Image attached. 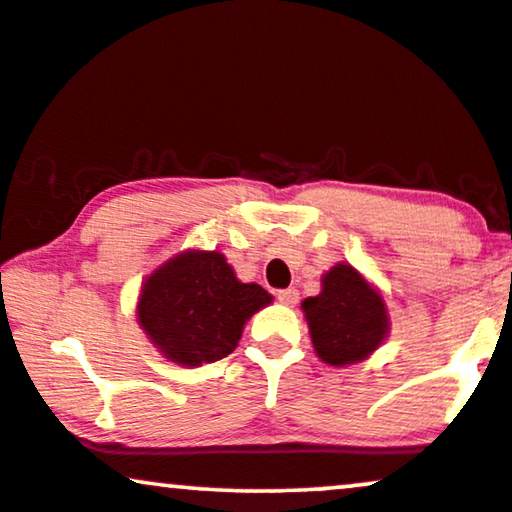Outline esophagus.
Masks as SVG:
<instances>
[{"label": "esophagus", "instance_id": "1", "mask_svg": "<svg viewBox=\"0 0 512 512\" xmlns=\"http://www.w3.org/2000/svg\"><path fill=\"white\" fill-rule=\"evenodd\" d=\"M276 297H278V302H281V304H286V307H295V304H297V290H295V288L278 290Z\"/></svg>", "mask_w": 512, "mask_h": 512}]
</instances>
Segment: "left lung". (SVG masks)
Returning a JSON list of instances; mask_svg holds the SVG:
<instances>
[{
  "label": "left lung",
  "instance_id": "8db88e82",
  "mask_svg": "<svg viewBox=\"0 0 512 512\" xmlns=\"http://www.w3.org/2000/svg\"><path fill=\"white\" fill-rule=\"evenodd\" d=\"M302 312L316 357L328 366L359 364L390 333L383 293L347 262L321 276V293L302 300Z\"/></svg>",
  "mask_w": 512,
  "mask_h": 512
}]
</instances>
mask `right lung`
<instances>
[{
  "label": "right lung",
  "instance_id": "obj_1",
  "mask_svg": "<svg viewBox=\"0 0 512 512\" xmlns=\"http://www.w3.org/2000/svg\"><path fill=\"white\" fill-rule=\"evenodd\" d=\"M271 300L238 281L222 252L184 250L141 283L137 321L167 361L196 368L234 352L245 323Z\"/></svg>",
  "mask_w": 512,
  "mask_h": 512
}]
</instances>
